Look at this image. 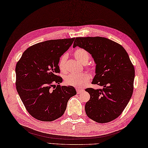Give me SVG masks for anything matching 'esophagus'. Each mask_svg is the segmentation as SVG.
<instances>
[{"mask_svg": "<svg viewBox=\"0 0 148 148\" xmlns=\"http://www.w3.org/2000/svg\"><path fill=\"white\" fill-rule=\"evenodd\" d=\"M84 91V90L82 89H77V92L78 94H80V93L83 92Z\"/></svg>", "mask_w": 148, "mask_h": 148, "instance_id": "1", "label": "esophagus"}]
</instances>
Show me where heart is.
I'll use <instances>...</instances> for the list:
<instances>
[{
    "instance_id": "obj_1",
    "label": "heart",
    "mask_w": 148,
    "mask_h": 148,
    "mask_svg": "<svg viewBox=\"0 0 148 148\" xmlns=\"http://www.w3.org/2000/svg\"><path fill=\"white\" fill-rule=\"evenodd\" d=\"M73 56L75 58L82 64H86L90 59V55L88 52L82 48H78L75 49L73 52ZM67 57V54H63L59 60L58 66L61 71L66 70L65 64ZM90 79L91 77L88 73H83L80 74L71 73L68 75L66 77L64 80L66 84L69 86H73L77 88H81L85 86L89 82Z\"/></svg>"
}]
</instances>
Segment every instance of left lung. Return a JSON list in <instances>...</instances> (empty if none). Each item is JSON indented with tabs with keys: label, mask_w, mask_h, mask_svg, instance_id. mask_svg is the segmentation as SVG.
I'll return each mask as SVG.
<instances>
[{
	"label": "left lung",
	"mask_w": 148,
	"mask_h": 148,
	"mask_svg": "<svg viewBox=\"0 0 148 148\" xmlns=\"http://www.w3.org/2000/svg\"><path fill=\"white\" fill-rule=\"evenodd\" d=\"M86 50L96 63L92 84L101 89H86L90 99L85 105L87 116L99 123L116 119L124 110L134 91L135 69L121 45L103 37L76 38L73 47Z\"/></svg>",
	"instance_id": "8db88e82"
}]
</instances>
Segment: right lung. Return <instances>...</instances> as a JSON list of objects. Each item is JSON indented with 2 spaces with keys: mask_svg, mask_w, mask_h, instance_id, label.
<instances>
[{
  "mask_svg": "<svg viewBox=\"0 0 148 148\" xmlns=\"http://www.w3.org/2000/svg\"><path fill=\"white\" fill-rule=\"evenodd\" d=\"M75 40H48L28 48L17 62L16 87L26 110L35 119L52 121L64 113L69 99L77 94L73 86H61L58 62ZM57 87L53 88L55 84ZM54 88L52 89V87Z\"/></svg>",
  "mask_w": 148,
  "mask_h": 148,
  "instance_id": "1",
  "label": "right lung"
}]
</instances>
